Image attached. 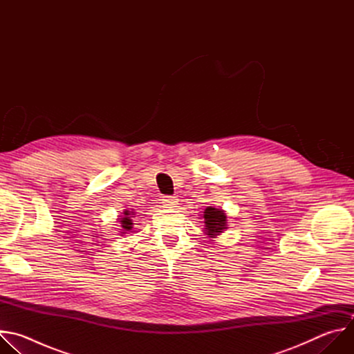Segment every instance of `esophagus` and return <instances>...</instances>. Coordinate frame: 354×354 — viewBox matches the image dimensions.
<instances>
[{"instance_id":"esophagus-1","label":"esophagus","mask_w":354,"mask_h":354,"mask_svg":"<svg viewBox=\"0 0 354 354\" xmlns=\"http://www.w3.org/2000/svg\"><path fill=\"white\" fill-rule=\"evenodd\" d=\"M162 205L165 207H176V205H178L176 196H164L162 197Z\"/></svg>"}]
</instances>
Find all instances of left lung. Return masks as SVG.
<instances>
[{"label":"left lung","instance_id":"1","mask_svg":"<svg viewBox=\"0 0 354 354\" xmlns=\"http://www.w3.org/2000/svg\"><path fill=\"white\" fill-rule=\"evenodd\" d=\"M205 230L207 231L206 234L212 238H214L216 235H220L227 227V217L224 214L223 210L220 209H214V207H209L205 210Z\"/></svg>","mask_w":354,"mask_h":354}]
</instances>
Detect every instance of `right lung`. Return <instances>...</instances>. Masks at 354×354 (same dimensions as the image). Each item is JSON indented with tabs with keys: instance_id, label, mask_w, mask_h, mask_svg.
<instances>
[{
	"instance_id": "1",
	"label": "right lung",
	"mask_w": 354,
	"mask_h": 354,
	"mask_svg": "<svg viewBox=\"0 0 354 354\" xmlns=\"http://www.w3.org/2000/svg\"><path fill=\"white\" fill-rule=\"evenodd\" d=\"M131 214L133 212H124V217L120 218V224H122V228H123V232L122 234H126V232H130L131 228H133V221H131Z\"/></svg>"
}]
</instances>
